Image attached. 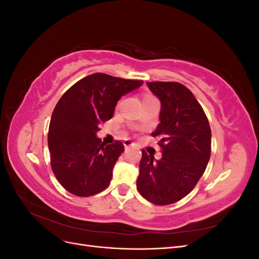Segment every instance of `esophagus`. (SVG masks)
<instances>
[{
	"label": "esophagus",
	"mask_w": 259,
	"mask_h": 259,
	"mask_svg": "<svg viewBox=\"0 0 259 259\" xmlns=\"http://www.w3.org/2000/svg\"><path fill=\"white\" fill-rule=\"evenodd\" d=\"M132 146H134V143H132L130 139H125V140H124V147H125V148H130V147H132Z\"/></svg>",
	"instance_id": "34e87169"
}]
</instances>
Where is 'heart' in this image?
Wrapping results in <instances>:
<instances>
[{
    "label": "heart",
    "instance_id": "obj_1",
    "mask_svg": "<svg viewBox=\"0 0 259 259\" xmlns=\"http://www.w3.org/2000/svg\"><path fill=\"white\" fill-rule=\"evenodd\" d=\"M149 97H152V96L149 95V94H146V95H144V98H143V99H146V98H149Z\"/></svg>",
    "mask_w": 259,
    "mask_h": 259
}]
</instances>
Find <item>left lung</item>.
I'll list each match as a JSON object with an SVG mask.
<instances>
[{
    "label": "left lung",
    "mask_w": 259,
    "mask_h": 259,
    "mask_svg": "<svg viewBox=\"0 0 259 259\" xmlns=\"http://www.w3.org/2000/svg\"><path fill=\"white\" fill-rule=\"evenodd\" d=\"M161 100L159 137L162 158L154 161L143 149L137 190L155 205L173 204L192 191L210 156L207 116L189 89L178 82H147Z\"/></svg>",
    "instance_id": "1"
}]
</instances>
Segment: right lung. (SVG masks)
Masks as SVG:
<instances>
[{"mask_svg": "<svg viewBox=\"0 0 259 259\" xmlns=\"http://www.w3.org/2000/svg\"><path fill=\"white\" fill-rule=\"evenodd\" d=\"M142 84L139 80L93 73L61 96L51 117L48 140L52 170L67 191L91 197L110 184L124 146L120 140L101 143L96 133L112 117L117 100Z\"/></svg>", "mask_w": 259, "mask_h": 259, "instance_id": "right-lung-1", "label": "right lung"}]
</instances>
